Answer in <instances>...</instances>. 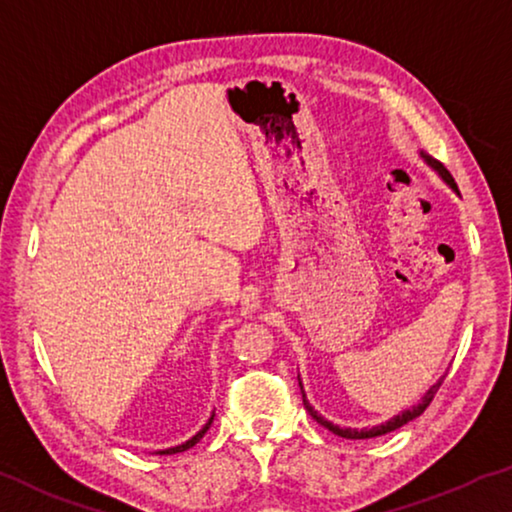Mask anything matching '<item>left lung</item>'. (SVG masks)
<instances>
[{"label": "left lung", "mask_w": 512, "mask_h": 512, "mask_svg": "<svg viewBox=\"0 0 512 512\" xmlns=\"http://www.w3.org/2000/svg\"><path fill=\"white\" fill-rule=\"evenodd\" d=\"M420 155H422V160L429 164L431 169L436 171L438 176L443 178V183L450 187L452 192H457L459 194V187H457V183H455V178L450 176V171L443 167L441 162L438 160H434V157L431 155H427L424 153V150H420ZM441 383H443V378L441 380H436L434 385L429 387L427 392L422 394V399L415 403L413 408H408V410H401L399 415H394L392 420H387V422H383V424H376V427H364V429H350V427H338V424H334V422H329V420H325V417H322L318 410H315L311 403H308V399H306V394H304V385H301V378H299V387H301V394H304V406H306V410H308V415L313 417L315 422L318 424H322V427L325 429H329L331 434H336V436H341V438H376V436H383V434H390V431H394V429H399V427H403V424H408L410 420H415L417 415H422L424 413V408L429 406L431 403V399H434V394L438 392V387H441Z\"/></svg>", "instance_id": "1"}]
</instances>
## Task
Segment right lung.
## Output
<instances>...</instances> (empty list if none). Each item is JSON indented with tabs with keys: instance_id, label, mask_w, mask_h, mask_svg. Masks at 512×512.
Returning a JSON list of instances; mask_svg holds the SVG:
<instances>
[{
	"instance_id": "add662e5",
	"label": "right lung",
	"mask_w": 512,
	"mask_h": 512,
	"mask_svg": "<svg viewBox=\"0 0 512 512\" xmlns=\"http://www.w3.org/2000/svg\"><path fill=\"white\" fill-rule=\"evenodd\" d=\"M213 417H215V413H211V417H208V422L204 424V427H201L197 434H194L192 438H187L185 443H181V445H174V448H167V450H157L155 455H176V452H185V450H190L192 445H197L201 438H204V434L208 429H211V424H213Z\"/></svg>"
}]
</instances>
